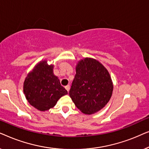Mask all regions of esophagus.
Listing matches in <instances>:
<instances>
[{
    "label": "esophagus",
    "instance_id": "34e87169",
    "mask_svg": "<svg viewBox=\"0 0 149 149\" xmlns=\"http://www.w3.org/2000/svg\"><path fill=\"white\" fill-rule=\"evenodd\" d=\"M65 88H66L67 91L68 92L69 90H70V86H69V85H66V86H65Z\"/></svg>",
    "mask_w": 149,
    "mask_h": 149
}]
</instances>
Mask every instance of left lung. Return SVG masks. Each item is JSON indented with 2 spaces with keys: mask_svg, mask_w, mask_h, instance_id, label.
<instances>
[{
  "mask_svg": "<svg viewBox=\"0 0 149 149\" xmlns=\"http://www.w3.org/2000/svg\"><path fill=\"white\" fill-rule=\"evenodd\" d=\"M109 71L98 60L85 58L76 65V74L69 95L77 109L86 115L102 109L113 94Z\"/></svg>",
  "mask_w": 149,
  "mask_h": 149,
  "instance_id": "obj_1",
  "label": "left lung"
}]
</instances>
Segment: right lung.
<instances>
[{
	"mask_svg": "<svg viewBox=\"0 0 149 149\" xmlns=\"http://www.w3.org/2000/svg\"><path fill=\"white\" fill-rule=\"evenodd\" d=\"M54 64H47V60L40 61L24 80L23 89L26 100L40 111L52 109L61 97L68 94L54 74Z\"/></svg>",
	"mask_w": 149,
	"mask_h": 149,
	"instance_id": "obj_1",
	"label": "right lung"
}]
</instances>
